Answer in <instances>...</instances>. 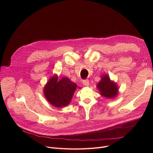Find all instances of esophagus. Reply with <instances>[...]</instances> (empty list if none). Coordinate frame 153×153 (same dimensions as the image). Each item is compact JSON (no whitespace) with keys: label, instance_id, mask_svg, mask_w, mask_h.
I'll return each instance as SVG.
<instances>
[{"label":"esophagus","instance_id":"esophagus-1","mask_svg":"<svg viewBox=\"0 0 153 153\" xmlns=\"http://www.w3.org/2000/svg\"><path fill=\"white\" fill-rule=\"evenodd\" d=\"M83 85H85L86 86H88L89 85V80L88 79H86V80H83Z\"/></svg>","mask_w":153,"mask_h":153}]
</instances>
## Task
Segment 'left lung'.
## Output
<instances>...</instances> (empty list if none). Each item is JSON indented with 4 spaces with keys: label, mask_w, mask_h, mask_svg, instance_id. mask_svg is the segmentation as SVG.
Segmentation results:
<instances>
[{
    "label": "left lung",
    "mask_w": 153,
    "mask_h": 153,
    "mask_svg": "<svg viewBox=\"0 0 153 153\" xmlns=\"http://www.w3.org/2000/svg\"><path fill=\"white\" fill-rule=\"evenodd\" d=\"M97 88L99 90L100 95L106 98H114L118 94L119 89L117 84L111 81L107 74L102 76L100 81L97 85Z\"/></svg>",
    "instance_id": "1"
}]
</instances>
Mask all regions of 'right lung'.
Wrapping results in <instances>:
<instances>
[{
	"instance_id": "right-lung-1",
	"label": "right lung",
	"mask_w": 153,
	"mask_h": 153,
	"mask_svg": "<svg viewBox=\"0 0 153 153\" xmlns=\"http://www.w3.org/2000/svg\"><path fill=\"white\" fill-rule=\"evenodd\" d=\"M57 79V75L51 77L44 87L43 93L51 105L62 108L70 103L77 85L68 77H63L59 81Z\"/></svg>"
}]
</instances>
